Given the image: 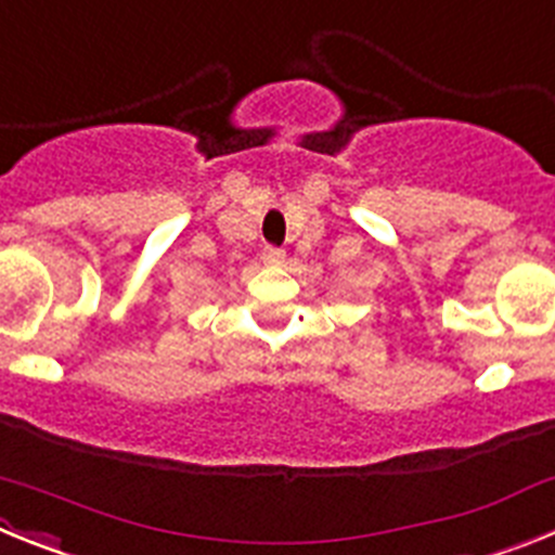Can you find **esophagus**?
I'll use <instances>...</instances> for the list:
<instances>
[{
  "label": "esophagus",
  "instance_id": "esophagus-1",
  "mask_svg": "<svg viewBox=\"0 0 555 555\" xmlns=\"http://www.w3.org/2000/svg\"><path fill=\"white\" fill-rule=\"evenodd\" d=\"M261 261L267 263V267H281L283 261H286V253L278 247H263L261 249Z\"/></svg>",
  "mask_w": 555,
  "mask_h": 555
}]
</instances>
